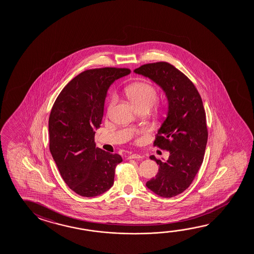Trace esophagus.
<instances>
[{
    "label": "esophagus",
    "instance_id": "esophagus-1",
    "mask_svg": "<svg viewBox=\"0 0 254 254\" xmlns=\"http://www.w3.org/2000/svg\"><path fill=\"white\" fill-rule=\"evenodd\" d=\"M142 158L141 155H139V154H131V155H129L128 159H141Z\"/></svg>",
    "mask_w": 254,
    "mask_h": 254
}]
</instances>
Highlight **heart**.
Masks as SVG:
<instances>
[{"label":"heart","instance_id":"1","mask_svg":"<svg viewBox=\"0 0 254 254\" xmlns=\"http://www.w3.org/2000/svg\"><path fill=\"white\" fill-rule=\"evenodd\" d=\"M127 95L129 99L133 102V104L137 106L138 108L141 107H151L154 103L157 100L158 93L156 88L147 82H135L130 85L127 88ZM116 96H113L109 102L108 113L112 112L114 105L116 104Z\"/></svg>","mask_w":254,"mask_h":254}]
</instances>
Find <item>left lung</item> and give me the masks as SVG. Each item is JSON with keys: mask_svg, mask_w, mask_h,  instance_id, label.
Here are the masks:
<instances>
[{"mask_svg": "<svg viewBox=\"0 0 254 254\" xmlns=\"http://www.w3.org/2000/svg\"><path fill=\"white\" fill-rule=\"evenodd\" d=\"M134 72L153 80L167 96V117L153 145L170 155L165 162L150 156L159 168L146 186L162 197H173L190 187L204 160L208 130L202 98L191 80L169 63L146 64Z\"/></svg>", "mask_w": 254, "mask_h": 254, "instance_id": "left-lung-1", "label": "left lung"}]
</instances>
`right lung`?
Instances as JSON below:
<instances>
[{
    "label": "right lung",
    "instance_id": "right-lung-1",
    "mask_svg": "<svg viewBox=\"0 0 254 254\" xmlns=\"http://www.w3.org/2000/svg\"><path fill=\"white\" fill-rule=\"evenodd\" d=\"M129 73L127 68L116 67L82 71L63 88L51 109L50 152L64 183L78 195L96 196L113 185L122 158L96 148L95 130L104 116L109 87Z\"/></svg>",
    "mask_w": 254,
    "mask_h": 254
}]
</instances>
